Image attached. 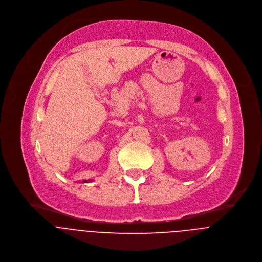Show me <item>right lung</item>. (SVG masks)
<instances>
[{
    "instance_id": "1",
    "label": "right lung",
    "mask_w": 262,
    "mask_h": 262,
    "mask_svg": "<svg viewBox=\"0 0 262 262\" xmlns=\"http://www.w3.org/2000/svg\"><path fill=\"white\" fill-rule=\"evenodd\" d=\"M91 181H92L91 179H88V180H86V179H85V180H83V182H91Z\"/></svg>"
}]
</instances>
